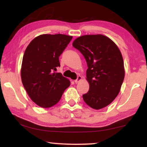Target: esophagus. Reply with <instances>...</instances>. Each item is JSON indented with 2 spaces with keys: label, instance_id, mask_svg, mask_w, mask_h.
Listing matches in <instances>:
<instances>
[{
  "label": "esophagus",
  "instance_id": "34e87169",
  "mask_svg": "<svg viewBox=\"0 0 147 147\" xmlns=\"http://www.w3.org/2000/svg\"><path fill=\"white\" fill-rule=\"evenodd\" d=\"M82 77L81 76H78V77H77V79L74 80V82H75L76 84L78 83L79 82H80L82 80Z\"/></svg>",
  "mask_w": 147,
  "mask_h": 147
}]
</instances>
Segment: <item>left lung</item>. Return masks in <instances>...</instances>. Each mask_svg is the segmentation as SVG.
I'll return each instance as SVG.
<instances>
[{
    "instance_id": "obj_1",
    "label": "left lung",
    "mask_w": 147,
    "mask_h": 147,
    "mask_svg": "<svg viewBox=\"0 0 147 147\" xmlns=\"http://www.w3.org/2000/svg\"><path fill=\"white\" fill-rule=\"evenodd\" d=\"M73 46L85 58L88 69L86 80L88 92L83 99L94 109L104 108L115 100L124 78L123 56L114 42L102 34L77 38Z\"/></svg>"
}]
</instances>
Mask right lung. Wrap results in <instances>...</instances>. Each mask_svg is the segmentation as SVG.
<instances>
[{"mask_svg": "<svg viewBox=\"0 0 147 147\" xmlns=\"http://www.w3.org/2000/svg\"><path fill=\"white\" fill-rule=\"evenodd\" d=\"M73 36L42 34L29 43L24 53L21 76L31 100L43 108L53 106L60 100L70 80L59 73V56Z\"/></svg>", "mask_w": 147, "mask_h": 147, "instance_id": "1", "label": "right lung"}]
</instances>
